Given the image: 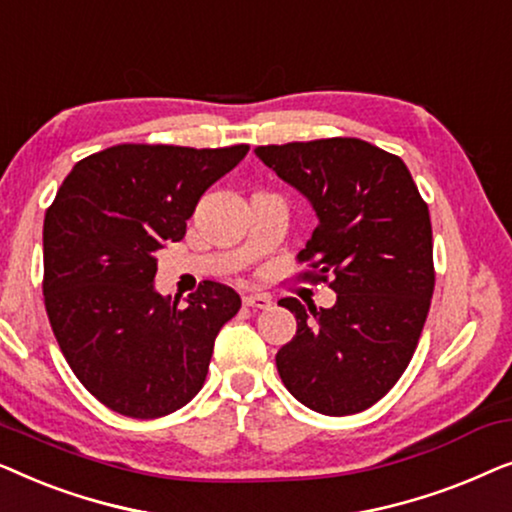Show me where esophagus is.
I'll use <instances>...</instances> for the list:
<instances>
[{"label": "esophagus", "mask_w": 512, "mask_h": 512, "mask_svg": "<svg viewBox=\"0 0 512 512\" xmlns=\"http://www.w3.org/2000/svg\"><path fill=\"white\" fill-rule=\"evenodd\" d=\"M242 303L247 307H254V310H268L272 300L268 296H263V293H249V296L242 298Z\"/></svg>", "instance_id": "1"}]
</instances>
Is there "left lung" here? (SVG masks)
Listing matches in <instances>:
<instances>
[{
  "label": "left lung",
  "instance_id": "left-lung-1",
  "mask_svg": "<svg viewBox=\"0 0 512 512\" xmlns=\"http://www.w3.org/2000/svg\"><path fill=\"white\" fill-rule=\"evenodd\" d=\"M256 156L303 193L317 228L298 261L333 277V307L282 298L298 331L275 361L284 387L314 412L354 415L380 401L415 354L429 314V207L398 156L354 137L258 146Z\"/></svg>",
  "mask_w": 512,
  "mask_h": 512
}]
</instances>
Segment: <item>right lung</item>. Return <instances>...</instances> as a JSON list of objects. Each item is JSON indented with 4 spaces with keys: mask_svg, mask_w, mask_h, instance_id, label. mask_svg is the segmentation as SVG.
Segmentation results:
<instances>
[{
    "mask_svg": "<svg viewBox=\"0 0 512 512\" xmlns=\"http://www.w3.org/2000/svg\"><path fill=\"white\" fill-rule=\"evenodd\" d=\"M249 146L118 144L79 160L44 219V300L69 368L118 415L156 419L205 384L214 340L242 300L205 282L186 298L153 286L156 254L186 235L214 181Z\"/></svg>",
    "mask_w": 512,
    "mask_h": 512,
    "instance_id": "right-lung-1",
    "label": "right lung"
}]
</instances>
